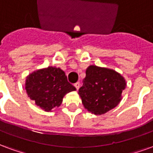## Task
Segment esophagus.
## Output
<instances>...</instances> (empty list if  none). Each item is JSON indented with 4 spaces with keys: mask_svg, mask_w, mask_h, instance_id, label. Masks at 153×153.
I'll return each mask as SVG.
<instances>
[{
    "mask_svg": "<svg viewBox=\"0 0 153 153\" xmlns=\"http://www.w3.org/2000/svg\"><path fill=\"white\" fill-rule=\"evenodd\" d=\"M80 85H81V83H80V82H76V83H75V84H74V86H75L76 90H79Z\"/></svg>",
    "mask_w": 153,
    "mask_h": 153,
    "instance_id": "1",
    "label": "esophagus"
}]
</instances>
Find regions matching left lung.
<instances>
[{
	"label": "left lung",
	"mask_w": 153,
	"mask_h": 153,
	"mask_svg": "<svg viewBox=\"0 0 153 153\" xmlns=\"http://www.w3.org/2000/svg\"><path fill=\"white\" fill-rule=\"evenodd\" d=\"M126 86V80L120 73L90 65L78 94L85 108L94 115H102L118 105Z\"/></svg>",
	"instance_id": "obj_1"
}]
</instances>
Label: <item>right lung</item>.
I'll use <instances>...</instances> for the list:
<instances>
[{"label":"right lung","mask_w":153,"mask_h":153,"mask_svg":"<svg viewBox=\"0 0 153 153\" xmlns=\"http://www.w3.org/2000/svg\"><path fill=\"white\" fill-rule=\"evenodd\" d=\"M25 89L30 99L46 112L61 105L66 94L76 90L59 68L48 67L27 76Z\"/></svg>","instance_id":"add662e5"}]
</instances>
